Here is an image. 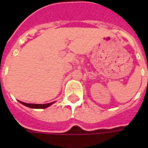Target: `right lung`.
Here are the masks:
<instances>
[{
  "label": "right lung",
  "instance_id": "right-lung-1",
  "mask_svg": "<svg viewBox=\"0 0 148 148\" xmlns=\"http://www.w3.org/2000/svg\"><path fill=\"white\" fill-rule=\"evenodd\" d=\"M21 104H23L24 106H27L29 108H32V109H45V108H47L48 106H51L52 104L54 102L47 103V104H43V105H39V104H27V103H24L21 101Z\"/></svg>",
  "mask_w": 148,
  "mask_h": 148
}]
</instances>
